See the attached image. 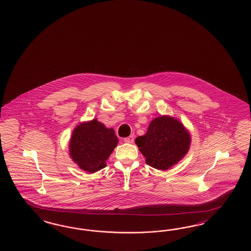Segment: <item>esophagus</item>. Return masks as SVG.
Returning a JSON list of instances; mask_svg holds the SVG:
<instances>
[{
  "label": "esophagus",
  "mask_w": 251,
  "mask_h": 251,
  "mask_svg": "<svg viewBox=\"0 0 251 251\" xmlns=\"http://www.w3.org/2000/svg\"><path fill=\"white\" fill-rule=\"evenodd\" d=\"M124 141L126 143H134V136H129L127 138H124Z\"/></svg>",
  "instance_id": "1"
}]
</instances>
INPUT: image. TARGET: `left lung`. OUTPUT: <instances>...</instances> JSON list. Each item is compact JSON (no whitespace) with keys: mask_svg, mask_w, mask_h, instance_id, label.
Segmentation results:
<instances>
[{"mask_svg":"<svg viewBox=\"0 0 251 251\" xmlns=\"http://www.w3.org/2000/svg\"><path fill=\"white\" fill-rule=\"evenodd\" d=\"M135 142L147 164L167 170L188 151L190 136L176 119L161 116L151 121L145 135L138 137Z\"/></svg>","mask_w":251,"mask_h":251,"instance_id":"obj_1","label":"left lung"}]
</instances>
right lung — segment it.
<instances>
[{"label": "right lung", "mask_w": 251, "mask_h": 251, "mask_svg": "<svg viewBox=\"0 0 251 251\" xmlns=\"http://www.w3.org/2000/svg\"><path fill=\"white\" fill-rule=\"evenodd\" d=\"M118 138L113 128L96 119L83 123L74 130L70 140V155L82 170L95 173L106 166V160L117 146Z\"/></svg>", "instance_id": "add662e5"}]
</instances>
